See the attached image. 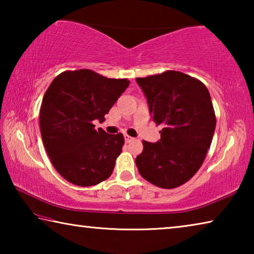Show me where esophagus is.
Returning a JSON list of instances; mask_svg holds the SVG:
<instances>
[{
	"mask_svg": "<svg viewBox=\"0 0 254 254\" xmlns=\"http://www.w3.org/2000/svg\"><path fill=\"white\" fill-rule=\"evenodd\" d=\"M124 139H126V142H131V141H133L134 139H133L132 136H130V135H127V134H124Z\"/></svg>",
	"mask_w": 254,
	"mask_h": 254,
	"instance_id": "34e87169",
	"label": "esophagus"
}]
</instances>
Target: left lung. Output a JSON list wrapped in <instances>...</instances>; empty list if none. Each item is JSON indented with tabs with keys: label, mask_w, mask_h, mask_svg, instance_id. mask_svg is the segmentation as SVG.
Instances as JSON below:
<instances>
[{
	"label": "left lung",
	"mask_w": 254,
	"mask_h": 254,
	"mask_svg": "<svg viewBox=\"0 0 254 254\" xmlns=\"http://www.w3.org/2000/svg\"><path fill=\"white\" fill-rule=\"evenodd\" d=\"M135 80L153 121L162 126L158 142H142L137 170L158 187L176 188L198 171L212 143L216 127L212 98L201 81L180 71Z\"/></svg>",
	"instance_id": "8db88e82"
}]
</instances>
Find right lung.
<instances>
[{
  "label": "right lung",
  "mask_w": 254,
  "mask_h": 254,
  "mask_svg": "<svg viewBox=\"0 0 254 254\" xmlns=\"http://www.w3.org/2000/svg\"><path fill=\"white\" fill-rule=\"evenodd\" d=\"M128 85L89 69L64 71L51 81L40 107L41 137L55 169L69 183L94 186L113 173L123 134L95 130L93 122H103Z\"/></svg>",
  "instance_id": "right-lung-1"
}]
</instances>
